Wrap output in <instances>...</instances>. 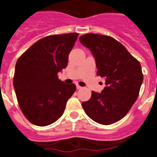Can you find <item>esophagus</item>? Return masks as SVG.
Instances as JSON below:
<instances>
[{
	"label": "esophagus",
	"mask_w": 157,
	"mask_h": 157,
	"mask_svg": "<svg viewBox=\"0 0 157 157\" xmlns=\"http://www.w3.org/2000/svg\"><path fill=\"white\" fill-rule=\"evenodd\" d=\"M76 88H77L78 90H80V89H82V87L80 86H78V85H77V86H76Z\"/></svg>",
	"instance_id": "esophagus-1"
}]
</instances>
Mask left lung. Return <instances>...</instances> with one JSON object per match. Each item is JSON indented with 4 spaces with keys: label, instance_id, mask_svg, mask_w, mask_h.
I'll use <instances>...</instances> for the list:
<instances>
[{
    "label": "left lung",
    "instance_id": "8db88e82",
    "mask_svg": "<svg viewBox=\"0 0 157 157\" xmlns=\"http://www.w3.org/2000/svg\"><path fill=\"white\" fill-rule=\"evenodd\" d=\"M80 42L92 52L97 75L105 78L101 93L92 91L82 103L86 114L100 124L109 125L123 119L134 105L143 82L141 64L113 37L86 34Z\"/></svg>",
    "mask_w": 157,
    "mask_h": 157
}]
</instances>
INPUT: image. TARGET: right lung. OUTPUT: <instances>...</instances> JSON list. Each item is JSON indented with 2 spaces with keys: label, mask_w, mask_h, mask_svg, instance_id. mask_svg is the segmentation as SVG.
<instances>
[{
  "label": "right lung",
  "mask_w": 157,
  "mask_h": 157,
  "mask_svg": "<svg viewBox=\"0 0 157 157\" xmlns=\"http://www.w3.org/2000/svg\"><path fill=\"white\" fill-rule=\"evenodd\" d=\"M78 34L43 37L18 59L13 86L20 109L34 125H50L63 114L67 101L76 90L74 83L58 78Z\"/></svg>",
  "instance_id": "obj_1"
}]
</instances>
